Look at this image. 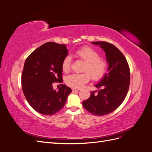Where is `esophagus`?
Instances as JSON below:
<instances>
[{
  "mask_svg": "<svg viewBox=\"0 0 152 152\" xmlns=\"http://www.w3.org/2000/svg\"><path fill=\"white\" fill-rule=\"evenodd\" d=\"M79 91V89H72V91L73 92H75V91Z\"/></svg>",
  "mask_w": 152,
  "mask_h": 152,
  "instance_id": "esophagus-1",
  "label": "esophagus"
}]
</instances>
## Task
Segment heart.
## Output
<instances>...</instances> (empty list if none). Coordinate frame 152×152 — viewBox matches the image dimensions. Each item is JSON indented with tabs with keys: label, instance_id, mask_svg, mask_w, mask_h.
I'll return each mask as SVG.
<instances>
[{
	"label": "heart",
	"instance_id": "1",
	"mask_svg": "<svg viewBox=\"0 0 152 152\" xmlns=\"http://www.w3.org/2000/svg\"><path fill=\"white\" fill-rule=\"evenodd\" d=\"M77 56L85 62L83 67L84 73L81 74L73 73L65 77L66 84L73 89H80L91 79L98 80L104 76L107 68V63L104 59L99 58V54L89 47H84L76 52ZM72 58L66 56L62 62L63 72H68L70 70Z\"/></svg>",
	"mask_w": 152,
	"mask_h": 152
}]
</instances>
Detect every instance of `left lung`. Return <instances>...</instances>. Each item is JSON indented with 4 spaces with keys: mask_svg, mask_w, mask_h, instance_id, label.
Returning <instances> with one entry per match:
<instances>
[{
    "mask_svg": "<svg viewBox=\"0 0 152 152\" xmlns=\"http://www.w3.org/2000/svg\"><path fill=\"white\" fill-rule=\"evenodd\" d=\"M91 43L103 50L108 68L107 73L94 86L102 89L91 91L90 97L83 101L82 104L90 113L103 116L115 110L126 98L130 84L129 67L123 54L114 45L106 42Z\"/></svg>",
    "mask_w": 152,
    "mask_h": 152,
    "instance_id": "left-lung-1",
    "label": "left lung"
}]
</instances>
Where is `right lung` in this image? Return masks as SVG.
<instances>
[{
  "mask_svg": "<svg viewBox=\"0 0 152 152\" xmlns=\"http://www.w3.org/2000/svg\"><path fill=\"white\" fill-rule=\"evenodd\" d=\"M68 54L66 45L47 42L32 52L25 62L21 77L23 94L36 112L52 115L65 106L72 89L62 84L58 91L53 83L62 82V62Z\"/></svg>",
  "mask_w": 152,
  "mask_h": 152,
  "instance_id": "1",
  "label": "right lung"
}]
</instances>
